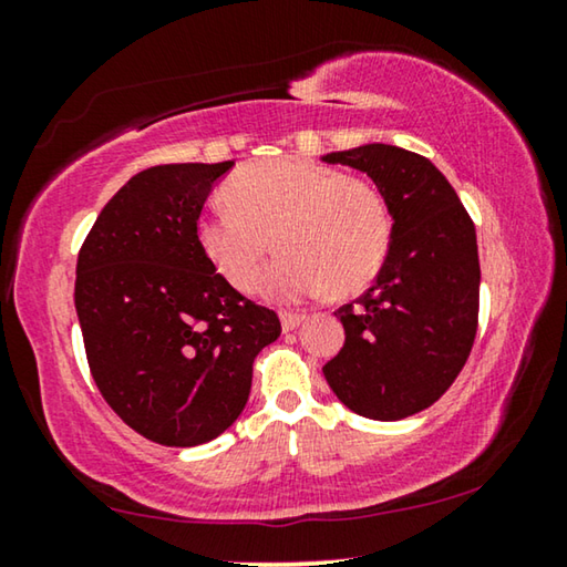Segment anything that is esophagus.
<instances>
[{
  "label": "esophagus",
  "instance_id": "1",
  "mask_svg": "<svg viewBox=\"0 0 567 567\" xmlns=\"http://www.w3.org/2000/svg\"><path fill=\"white\" fill-rule=\"evenodd\" d=\"M280 320H282V330L285 332H292L297 324H300L302 320H305V315H300V312H280Z\"/></svg>",
  "mask_w": 567,
  "mask_h": 567
}]
</instances>
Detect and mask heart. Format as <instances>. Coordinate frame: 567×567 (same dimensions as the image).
Listing matches in <instances>:
<instances>
[{
	"label": "heart",
	"instance_id": "obj_1",
	"mask_svg": "<svg viewBox=\"0 0 567 567\" xmlns=\"http://www.w3.org/2000/svg\"><path fill=\"white\" fill-rule=\"evenodd\" d=\"M225 207L199 217L197 239L239 292L257 285L275 247L280 257L262 292L295 302L358 295L380 275L392 247V213L375 179L300 157L239 167L223 187Z\"/></svg>",
	"mask_w": 567,
	"mask_h": 567
}]
</instances>
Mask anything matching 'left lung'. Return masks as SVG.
Returning a JSON list of instances; mask_svg holds the SVG:
<instances>
[{
	"label": "left lung",
	"instance_id": "8db88e82",
	"mask_svg": "<svg viewBox=\"0 0 567 567\" xmlns=\"http://www.w3.org/2000/svg\"><path fill=\"white\" fill-rule=\"evenodd\" d=\"M322 159L375 179L392 213V247L375 285L334 312L344 344L322 368L324 380L362 417H410L445 395L473 350L475 225L443 172L415 152L362 145Z\"/></svg>",
	"mask_w": 567,
	"mask_h": 567
}]
</instances>
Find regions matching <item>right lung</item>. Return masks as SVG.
I'll list each match as a JSON object with an SVG mask.
<instances>
[{
    "label": "right lung",
    "instance_id": "right-lung-1",
    "mask_svg": "<svg viewBox=\"0 0 567 567\" xmlns=\"http://www.w3.org/2000/svg\"><path fill=\"white\" fill-rule=\"evenodd\" d=\"M233 165L140 172L76 257L92 378L134 433L167 447L223 435L247 405L255 358L282 332L277 312L239 295L199 247L205 199Z\"/></svg>",
    "mask_w": 567,
    "mask_h": 567
}]
</instances>
